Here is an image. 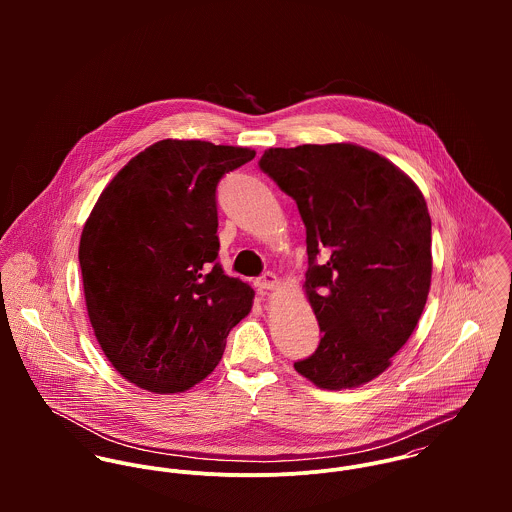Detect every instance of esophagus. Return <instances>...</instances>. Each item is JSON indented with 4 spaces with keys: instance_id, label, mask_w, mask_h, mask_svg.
I'll return each instance as SVG.
<instances>
[{
    "instance_id": "34e87169",
    "label": "esophagus",
    "mask_w": 512,
    "mask_h": 512,
    "mask_svg": "<svg viewBox=\"0 0 512 512\" xmlns=\"http://www.w3.org/2000/svg\"><path fill=\"white\" fill-rule=\"evenodd\" d=\"M278 284H280V280H278V276H276V274H272V272H266L264 276H260V278L256 280V288H258V290H262V292L276 290V288H278Z\"/></svg>"
}]
</instances>
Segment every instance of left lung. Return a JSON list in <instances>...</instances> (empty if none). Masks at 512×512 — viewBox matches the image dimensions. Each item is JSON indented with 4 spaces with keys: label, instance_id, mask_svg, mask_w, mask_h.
<instances>
[{
    "label": "left lung",
    "instance_id": "obj_1",
    "mask_svg": "<svg viewBox=\"0 0 512 512\" xmlns=\"http://www.w3.org/2000/svg\"><path fill=\"white\" fill-rule=\"evenodd\" d=\"M260 169L305 224L303 288L321 341L295 370L325 390L370 382L406 345L430 293L432 219L422 191L355 144L270 147Z\"/></svg>",
    "mask_w": 512,
    "mask_h": 512
}]
</instances>
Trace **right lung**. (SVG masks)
<instances>
[{
  "mask_svg": "<svg viewBox=\"0 0 512 512\" xmlns=\"http://www.w3.org/2000/svg\"><path fill=\"white\" fill-rule=\"evenodd\" d=\"M248 147L161 140L98 197L78 246L94 335L132 384L185 392L219 365L254 290L220 268L217 185Z\"/></svg>",
  "mask_w": 512,
  "mask_h": 512,
  "instance_id": "right-lung-1",
  "label": "right lung"
}]
</instances>
